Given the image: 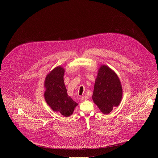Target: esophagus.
I'll return each instance as SVG.
<instances>
[{
  "instance_id": "obj_1",
  "label": "esophagus",
  "mask_w": 158,
  "mask_h": 158,
  "mask_svg": "<svg viewBox=\"0 0 158 158\" xmlns=\"http://www.w3.org/2000/svg\"><path fill=\"white\" fill-rule=\"evenodd\" d=\"M81 99V100H82V101H85V100H88V96L85 95V96L82 97Z\"/></svg>"
}]
</instances>
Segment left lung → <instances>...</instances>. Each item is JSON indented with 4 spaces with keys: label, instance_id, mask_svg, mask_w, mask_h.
I'll return each instance as SVG.
<instances>
[{
    "label": "left lung",
    "instance_id": "1",
    "mask_svg": "<svg viewBox=\"0 0 158 158\" xmlns=\"http://www.w3.org/2000/svg\"><path fill=\"white\" fill-rule=\"evenodd\" d=\"M122 87L117 75L111 69L102 65L98 69L92 95L94 102L100 111L108 114L118 106L122 98Z\"/></svg>",
    "mask_w": 158,
    "mask_h": 158
}]
</instances>
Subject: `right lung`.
Returning <instances> with one entry per match:
<instances>
[{
    "mask_svg": "<svg viewBox=\"0 0 158 158\" xmlns=\"http://www.w3.org/2000/svg\"><path fill=\"white\" fill-rule=\"evenodd\" d=\"M64 69L58 66L47 74L44 81V98L53 111L67 117L72 114L78 103L68 95L64 83Z\"/></svg>",
    "mask_w": 158,
    "mask_h": 158,
    "instance_id": "add662e5",
    "label": "right lung"
}]
</instances>
